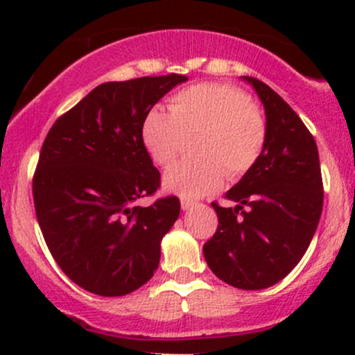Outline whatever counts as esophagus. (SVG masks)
<instances>
[{
	"label": "esophagus",
	"instance_id": "obj_1",
	"mask_svg": "<svg viewBox=\"0 0 355 355\" xmlns=\"http://www.w3.org/2000/svg\"><path fill=\"white\" fill-rule=\"evenodd\" d=\"M180 205H182V210H190V209H193L195 203L191 200H182Z\"/></svg>",
	"mask_w": 355,
	"mask_h": 355
}]
</instances>
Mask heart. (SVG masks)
I'll list each match as a JSON object with an SVG mask.
<instances>
[{
	"instance_id": "1",
	"label": "heart",
	"mask_w": 355,
	"mask_h": 355,
	"mask_svg": "<svg viewBox=\"0 0 355 355\" xmlns=\"http://www.w3.org/2000/svg\"><path fill=\"white\" fill-rule=\"evenodd\" d=\"M141 144L157 165L177 158L185 138L197 137L198 160L170 166L162 185L168 193L195 200L222 189L225 175L243 177L267 141V123L242 89L223 83L195 85L173 96L170 113L153 108L141 123Z\"/></svg>"
}]
</instances>
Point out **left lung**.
<instances>
[{
  "label": "left lung",
  "mask_w": 355,
  "mask_h": 355,
  "mask_svg": "<svg viewBox=\"0 0 355 355\" xmlns=\"http://www.w3.org/2000/svg\"><path fill=\"white\" fill-rule=\"evenodd\" d=\"M266 110L267 141L257 164L227 191L203 257L220 280L243 291L275 285L300 262L322 214L319 152L299 115L262 81L240 76ZM246 210H243V207Z\"/></svg>",
  "instance_id": "8db88e82"
}]
</instances>
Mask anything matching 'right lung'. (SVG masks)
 I'll return each mask as SVG.
<instances>
[{
  "label": "right lung",
  "mask_w": 355,
  "mask_h": 355,
  "mask_svg": "<svg viewBox=\"0 0 355 355\" xmlns=\"http://www.w3.org/2000/svg\"><path fill=\"white\" fill-rule=\"evenodd\" d=\"M187 80L108 81L48 132L33 178L36 218L61 270L92 294L126 295L158 268L180 202L137 205L160 185L140 132L155 103Z\"/></svg>",
  "instance_id": "right-lung-1"
}]
</instances>
